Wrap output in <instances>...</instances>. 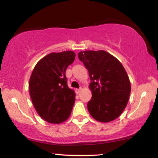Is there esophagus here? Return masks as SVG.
Instances as JSON below:
<instances>
[{
    "instance_id": "obj_1",
    "label": "esophagus",
    "mask_w": 158,
    "mask_h": 158,
    "mask_svg": "<svg viewBox=\"0 0 158 158\" xmlns=\"http://www.w3.org/2000/svg\"><path fill=\"white\" fill-rule=\"evenodd\" d=\"M81 90H82V88H76V89H75V93H76L77 94H79L80 93H81Z\"/></svg>"
}]
</instances>
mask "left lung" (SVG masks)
Segmentation results:
<instances>
[{
    "instance_id": "left-lung-1",
    "label": "left lung",
    "mask_w": 158,
    "mask_h": 158,
    "mask_svg": "<svg viewBox=\"0 0 158 158\" xmlns=\"http://www.w3.org/2000/svg\"><path fill=\"white\" fill-rule=\"evenodd\" d=\"M78 58L88 70L92 98L88 109L95 119L109 122L127 106L131 92L128 75L115 57L103 50L80 52Z\"/></svg>"
}]
</instances>
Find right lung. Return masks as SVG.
<instances>
[{
    "instance_id": "right-lung-1",
    "label": "right lung",
    "mask_w": 158,
    "mask_h": 158,
    "mask_svg": "<svg viewBox=\"0 0 158 158\" xmlns=\"http://www.w3.org/2000/svg\"><path fill=\"white\" fill-rule=\"evenodd\" d=\"M73 51L52 52L34 67L29 80V94L34 108L43 119L60 124L70 116L75 101L68 88L65 72L75 60Z\"/></svg>"
}]
</instances>
